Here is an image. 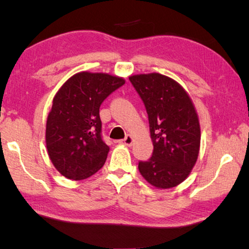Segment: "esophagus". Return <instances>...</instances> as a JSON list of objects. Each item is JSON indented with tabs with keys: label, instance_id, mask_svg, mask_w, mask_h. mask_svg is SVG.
Listing matches in <instances>:
<instances>
[{
	"label": "esophagus",
	"instance_id": "34e87169",
	"mask_svg": "<svg viewBox=\"0 0 249 249\" xmlns=\"http://www.w3.org/2000/svg\"><path fill=\"white\" fill-rule=\"evenodd\" d=\"M133 142H134V140H133L132 135H127V136H126V137L124 138V140L121 141L122 144H124V145H126V146H132Z\"/></svg>",
	"mask_w": 249,
	"mask_h": 249
}]
</instances>
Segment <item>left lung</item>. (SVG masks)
<instances>
[{"instance_id": "1", "label": "left lung", "mask_w": 249, "mask_h": 249, "mask_svg": "<svg viewBox=\"0 0 249 249\" xmlns=\"http://www.w3.org/2000/svg\"><path fill=\"white\" fill-rule=\"evenodd\" d=\"M148 114L154 150L138 162L142 176L158 189L180 184L196 165L200 123L193 103L178 82L160 73L129 77Z\"/></svg>"}]
</instances>
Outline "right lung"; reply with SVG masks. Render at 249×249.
<instances>
[{
	"label": "right lung",
	"mask_w": 249,
	"mask_h": 249,
	"mask_svg": "<svg viewBox=\"0 0 249 249\" xmlns=\"http://www.w3.org/2000/svg\"><path fill=\"white\" fill-rule=\"evenodd\" d=\"M125 83L107 73L79 72L64 83L46 124L49 158L66 178L87 179L103 167L109 147L102 140L100 107Z\"/></svg>",
	"instance_id": "1"
}]
</instances>
